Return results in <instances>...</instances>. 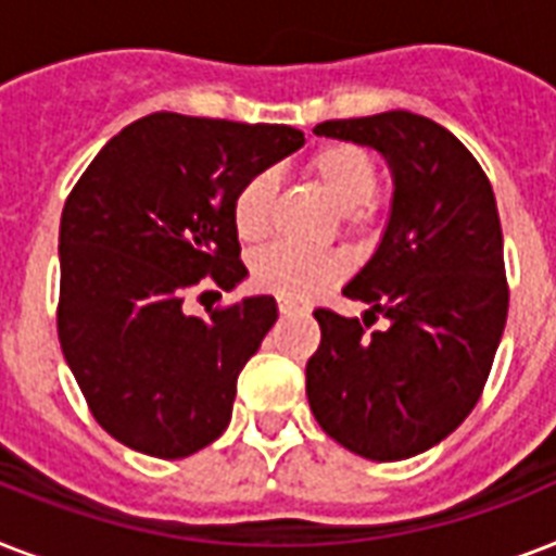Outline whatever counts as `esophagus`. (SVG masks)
I'll list each match as a JSON object with an SVG mask.
<instances>
[{
  "instance_id": "obj_1",
  "label": "esophagus",
  "mask_w": 556,
  "mask_h": 556,
  "mask_svg": "<svg viewBox=\"0 0 556 556\" xmlns=\"http://www.w3.org/2000/svg\"><path fill=\"white\" fill-rule=\"evenodd\" d=\"M279 314H282V317H291V314H303V308L294 303H286V300H279Z\"/></svg>"
}]
</instances>
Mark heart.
I'll use <instances>...</instances> for the list:
<instances>
[{
    "instance_id": "heart-1",
    "label": "heart",
    "mask_w": 556,
    "mask_h": 556,
    "mask_svg": "<svg viewBox=\"0 0 556 556\" xmlns=\"http://www.w3.org/2000/svg\"><path fill=\"white\" fill-rule=\"evenodd\" d=\"M303 173L320 187L340 210V225L352 236H361L378 225L383 201L378 195V164L357 143L334 141L305 159ZM274 181L268 173H256L233 195L230 218L242 242H260L270 227ZM253 286L286 303H308L343 277V260L334 253L300 251L277 244L262 251L251 265Z\"/></svg>"
}]
</instances>
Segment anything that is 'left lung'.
<instances>
[{
    "mask_svg": "<svg viewBox=\"0 0 556 556\" xmlns=\"http://www.w3.org/2000/svg\"><path fill=\"white\" fill-rule=\"evenodd\" d=\"M317 135L389 161L387 233L343 294L364 320L317 308L320 346L305 395L331 439L371 462H401L447 439L482 395L508 320L493 187L473 152L430 117L380 112L326 121ZM388 326L369 332L377 314Z\"/></svg>",
    "mask_w": 556,
    "mask_h": 556,
    "instance_id": "obj_1",
    "label": "left lung"
}]
</instances>
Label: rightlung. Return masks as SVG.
<instances>
[{"mask_svg": "<svg viewBox=\"0 0 556 556\" xmlns=\"http://www.w3.org/2000/svg\"><path fill=\"white\" fill-rule=\"evenodd\" d=\"M303 143L291 126L155 112L121 129L68 192L56 334L91 415L126 447L185 458L225 432L277 303L248 296L199 317L187 300L242 282L236 190Z\"/></svg>", "mask_w": 556, "mask_h": 556, "instance_id": "right-lung-1", "label": "right lung"}]
</instances>
